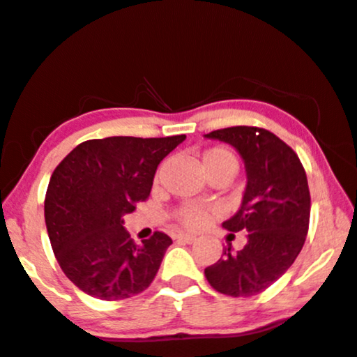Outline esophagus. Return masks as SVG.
<instances>
[{"instance_id": "esophagus-1", "label": "esophagus", "mask_w": 357, "mask_h": 357, "mask_svg": "<svg viewBox=\"0 0 357 357\" xmlns=\"http://www.w3.org/2000/svg\"><path fill=\"white\" fill-rule=\"evenodd\" d=\"M174 240L183 241V243H192L196 240V236L190 235V233H178V235H174Z\"/></svg>"}]
</instances>
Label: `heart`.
<instances>
[{
  "label": "heart",
  "mask_w": 357,
  "mask_h": 357,
  "mask_svg": "<svg viewBox=\"0 0 357 357\" xmlns=\"http://www.w3.org/2000/svg\"><path fill=\"white\" fill-rule=\"evenodd\" d=\"M202 162L204 171L208 176L213 174H235L236 167H238V159L236 154L233 153L228 146H213L210 149H206L202 154ZM213 210L203 204H181L179 208H176L173 213V218L176 223H179L181 227L188 228V230H199L206 225V221L211 218Z\"/></svg>",
  "instance_id": "heart-1"
}]
</instances>
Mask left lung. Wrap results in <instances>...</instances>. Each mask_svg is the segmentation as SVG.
<instances>
[{"mask_svg": "<svg viewBox=\"0 0 357 357\" xmlns=\"http://www.w3.org/2000/svg\"><path fill=\"white\" fill-rule=\"evenodd\" d=\"M206 137L236 147L247 166L243 202L223 227L248 231V241L236 253L225 248L204 275L225 296H257L284 275L304 247L310 220L305 169L292 147L261 127H227Z\"/></svg>", "mask_w": 357, "mask_h": 357, "instance_id": "obj_1", "label": "left lung"}]
</instances>
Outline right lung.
Instances as JSON below:
<instances>
[{
  "instance_id": "1",
  "label": "right lung",
  "mask_w": 357,
  "mask_h": 357,
  "mask_svg": "<svg viewBox=\"0 0 357 357\" xmlns=\"http://www.w3.org/2000/svg\"><path fill=\"white\" fill-rule=\"evenodd\" d=\"M184 139H90L55 167L45 196V223L60 268L85 294L122 301L153 284L173 240L154 231L139 247L122 227V216L149 198L158 165Z\"/></svg>"
}]
</instances>
